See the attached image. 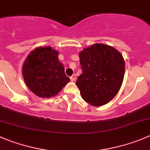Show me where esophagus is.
Masks as SVG:
<instances>
[{
	"mask_svg": "<svg viewBox=\"0 0 150 150\" xmlns=\"http://www.w3.org/2000/svg\"><path fill=\"white\" fill-rule=\"evenodd\" d=\"M70 79H71V81H72V82L76 80V75H75V74H73L72 76L70 77Z\"/></svg>",
	"mask_w": 150,
	"mask_h": 150,
	"instance_id": "esophagus-1",
	"label": "esophagus"
}]
</instances>
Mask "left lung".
I'll return each mask as SVG.
<instances>
[{
	"label": "left lung",
	"mask_w": 150,
	"mask_h": 150,
	"mask_svg": "<svg viewBox=\"0 0 150 150\" xmlns=\"http://www.w3.org/2000/svg\"><path fill=\"white\" fill-rule=\"evenodd\" d=\"M82 74L76 85L81 96L93 106H102L115 97L125 76V63L122 54L113 47L93 44L79 53Z\"/></svg>",
	"instance_id": "8db88e82"
}]
</instances>
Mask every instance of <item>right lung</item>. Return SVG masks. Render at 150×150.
<instances>
[{
    "label": "right lung",
    "mask_w": 150,
    "mask_h": 150,
    "mask_svg": "<svg viewBox=\"0 0 150 150\" xmlns=\"http://www.w3.org/2000/svg\"><path fill=\"white\" fill-rule=\"evenodd\" d=\"M57 50L50 46L38 47L24 61L22 73L27 87L41 98L55 96L69 82Z\"/></svg>",
    "instance_id": "right-lung-1"
}]
</instances>
